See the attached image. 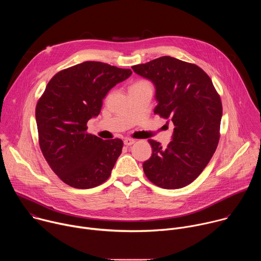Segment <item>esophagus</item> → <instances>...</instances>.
Masks as SVG:
<instances>
[{
  "mask_svg": "<svg viewBox=\"0 0 261 261\" xmlns=\"http://www.w3.org/2000/svg\"><path fill=\"white\" fill-rule=\"evenodd\" d=\"M134 142H135V140L132 138H125V140H124L125 145H132Z\"/></svg>",
  "mask_w": 261,
  "mask_h": 261,
  "instance_id": "esophagus-1",
  "label": "esophagus"
}]
</instances>
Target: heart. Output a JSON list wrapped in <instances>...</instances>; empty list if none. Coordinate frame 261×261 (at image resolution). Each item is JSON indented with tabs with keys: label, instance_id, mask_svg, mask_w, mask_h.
Wrapping results in <instances>:
<instances>
[{
	"label": "heart",
	"instance_id": "heart-1",
	"mask_svg": "<svg viewBox=\"0 0 261 261\" xmlns=\"http://www.w3.org/2000/svg\"><path fill=\"white\" fill-rule=\"evenodd\" d=\"M140 83H145V82H140ZM138 84V83H137Z\"/></svg>",
	"mask_w": 261,
	"mask_h": 261
}]
</instances>
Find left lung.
Returning <instances> with one entry per match:
<instances>
[{"mask_svg": "<svg viewBox=\"0 0 261 261\" xmlns=\"http://www.w3.org/2000/svg\"><path fill=\"white\" fill-rule=\"evenodd\" d=\"M132 69L154 84L158 102L154 113L174 125L165 148L148 139L153 154L143 162V171L161 188H182L202 172L216 151L222 118L220 96L201 68L172 57Z\"/></svg>", "mask_w": 261, "mask_h": 261, "instance_id": "1", "label": "left lung"}]
</instances>
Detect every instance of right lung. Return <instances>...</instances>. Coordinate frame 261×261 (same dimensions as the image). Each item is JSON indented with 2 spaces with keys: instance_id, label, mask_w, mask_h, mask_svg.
Masks as SVG:
<instances>
[{
  "instance_id": "1",
  "label": "right lung",
  "mask_w": 261,
  "mask_h": 261,
  "mask_svg": "<svg viewBox=\"0 0 261 261\" xmlns=\"http://www.w3.org/2000/svg\"><path fill=\"white\" fill-rule=\"evenodd\" d=\"M131 74L130 69L84 62L57 73L37 103L42 154L54 172L71 187L94 188L109 177L123 141L88 134L87 123L98 117L107 93Z\"/></svg>"
}]
</instances>
